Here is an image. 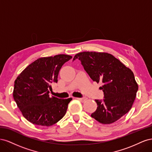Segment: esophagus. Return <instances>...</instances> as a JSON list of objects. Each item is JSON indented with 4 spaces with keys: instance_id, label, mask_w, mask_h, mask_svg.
I'll return each mask as SVG.
<instances>
[{
    "instance_id": "esophagus-1",
    "label": "esophagus",
    "mask_w": 152,
    "mask_h": 152,
    "mask_svg": "<svg viewBox=\"0 0 152 152\" xmlns=\"http://www.w3.org/2000/svg\"><path fill=\"white\" fill-rule=\"evenodd\" d=\"M77 99H79V101H81L82 102H84L85 101L87 100V98H77Z\"/></svg>"
}]
</instances>
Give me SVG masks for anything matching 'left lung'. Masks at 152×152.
<instances>
[{
	"instance_id": "8db88e82",
	"label": "left lung",
	"mask_w": 152,
	"mask_h": 152,
	"mask_svg": "<svg viewBox=\"0 0 152 152\" xmlns=\"http://www.w3.org/2000/svg\"><path fill=\"white\" fill-rule=\"evenodd\" d=\"M81 61L91 79L98 84L104 93L103 101L96 99L97 109L91 117L103 124H110L126 114L134 103L138 86L131 69L107 53L82 52L73 60Z\"/></svg>"
}]
</instances>
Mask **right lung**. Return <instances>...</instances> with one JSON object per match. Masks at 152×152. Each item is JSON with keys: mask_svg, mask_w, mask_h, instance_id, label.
<instances>
[{"mask_svg": "<svg viewBox=\"0 0 152 152\" xmlns=\"http://www.w3.org/2000/svg\"><path fill=\"white\" fill-rule=\"evenodd\" d=\"M66 54L44 57L27 66L15 81L13 98L23 115L35 125L50 126L65 115L72 98L49 96L51 85L58 82L63 64L72 59Z\"/></svg>", "mask_w": 152, "mask_h": 152, "instance_id": "add662e5", "label": "right lung"}]
</instances>
